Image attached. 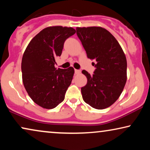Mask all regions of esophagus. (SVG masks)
Masks as SVG:
<instances>
[{
    "mask_svg": "<svg viewBox=\"0 0 150 150\" xmlns=\"http://www.w3.org/2000/svg\"><path fill=\"white\" fill-rule=\"evenodd\" d=\"M75 74H79L81 73V70H79V69H75Z\"/></svg>",
    "mask_w": 150,
    "mask_h": 150,
    "instance_id": "obj_1",
    "label": "esophagus"
}]
</instances>
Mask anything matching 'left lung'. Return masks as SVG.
Returning <instances> with one entry per match:
<instances>
[{"label":"left lung","mask_w":150,"mask_h":150,"mask_svg":"<svg viewBox=\"0 0 150 150\" xmlns=\"http://www.w3.org/2000/svg\"><path fill=\"white\" fill-rule=\"evenodd\" d=\"M76 34L87 52L95 60L96 67L92 76L82 73L87 79L81 88L83 100L96 109L109 107L120 98L127 80V61L117 40L100 26L77 27Z\"/></svg>","instance_id":"8db88e82"}]
</instances>
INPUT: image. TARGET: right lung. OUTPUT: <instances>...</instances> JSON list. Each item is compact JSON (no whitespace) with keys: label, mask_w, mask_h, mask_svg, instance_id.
Wrapping results in <instances>:
<instances>
[{"label":"right lung","mask_w":150,"mask_h":150,"mask_svg":"<svg viewBox=\"0 0 150 150\" xmlns=\"http://www.w3.org/2000/svg\"><path fill=\"white\" fill-rule=\"evenodd\" d=\"M75 33L71 27L48 26L32 39L24 51L22 82L30 98L41 107L52 109L64 100L74 69H57L55 58L61 56L65 41Z\"/></svg>","instance_id":"obj_1"}]
</instances>
